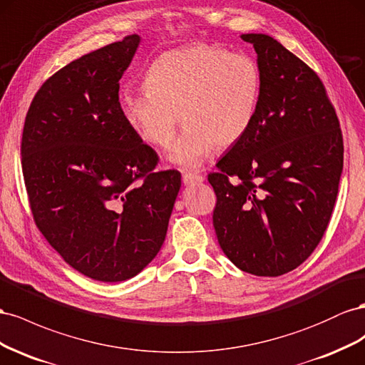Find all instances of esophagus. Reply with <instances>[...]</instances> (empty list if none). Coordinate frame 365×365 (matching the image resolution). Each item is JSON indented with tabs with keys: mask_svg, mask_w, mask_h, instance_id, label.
<instances>
[{
	"mask_svg": "<svg viewBox=\"0 0 365 365\" xmlns=\"http://www.w3.org/2000/svg\"><path fill=\"white\" fill-rule=\"evenodd\" d=\"M182 180L185 185H194V183H200L203 182V175L200 174H194V173H185L182 175Z\"/></svg>",
	"mask_w": 365,
	"mask_h": 365,
	"instance_id": "esophagus-1",
	"label": "esophagus"
}]
</instances>
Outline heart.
<instances>
[{
    "mask_svg": "<svg viewBox=\"0 0 365 365\" xmlns=\"http://www.w3.org/2000/svg\"><path fill=\"white\" fill-rule=\"evenodd\" d=\"M257 61L225 47L192 44L165 51L150 66L143 93H123L125 125L153 148H166L180 123L186 128L168 160L195 170L214 148L240 142L255 119L262 96Z\"/></svg>",
    "mask_w": 365,
    "mask_h": 365,
    "instance_id": "obj_1",
    "label": "heart"
}]
</instances>
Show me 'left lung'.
I'll use <instances>...</instances> for the list:
<instances>
[{"label": "left lung", "instance_id": "left-lung-1", "mask_svg": "<svg viewBox=\"0 0 365 365\" xmlns=\"http://www.w3.org/2000/svg\"><path fill=\"white\" fill-rule=\"evenodd\" d=\"M262 70V96L245 138L207 175L225 255L258 277L304 263L324 235L344 160L339 120L303 61L263 34H245Z\"/></svg>", "mask_w": 365, "mask_h": 365}]
</instances>
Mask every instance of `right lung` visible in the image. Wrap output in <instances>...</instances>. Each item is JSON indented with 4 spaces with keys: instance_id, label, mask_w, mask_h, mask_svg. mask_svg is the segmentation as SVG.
<instances>
[{
    "instance_id": "add662e5",
    "label": "right lung",
    "mask_w": 365,
    "mask_h": 365,
    "mask_svg": "<svg viewBox=\"0 0 365 365\" xmlns=\"http://www.w3.org/2000/svg\"><path fill=\"white\" fill-rule=\"evenodd\" d=\"M139 35L75 59L50 76L27 111L21 163L30 210L50 246L78 272L118 283L158 255L180 173L119 111V81Z\"/></svg>"
}]
</instances>
